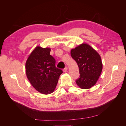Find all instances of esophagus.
<instances>
[{
	"mask_svg": "<svg viewBox=\"0 0 126 126\" xmlns=\"http://www.w3.org/2000/svg\"><path fill=\"white\" fill-rule=\"evenodd\" d=\"M63 70V72H67V70H68V67H65V68H64Z\"/></svg>",
	"mask_w": 126,
	"mask_h": 126,
	"instance_id": "1",
	"label": "esophagus"
}]
</instances>
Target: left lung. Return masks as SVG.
<instances>
[{
  "mask_svg": "<svg viewBox=\"0 0 126 126\" xmlns=\"http://www.w3.org/2000/svg\"><path fill=\"white\" fill-rule=\"evenodd\" d=\"M70 54L79 67L80 76L76 83L81 89L91 88L96 84L102 69L100 55L86 44L71 49Z\"/></svg>",
  "mask_w": 126,
  "mask_h": 126,
  "instance_id": "8db88e82",
  "label": "left lung"
}]
</instances>
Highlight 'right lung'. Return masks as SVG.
I'll use <instances>...</instances> for the list:
<instances>
[{
	"label": "right lung",
	"instance_id": "1",
	"mask_svg": "<svg viewBox=\"0 0 126 126\" xmlns=\"http://www.w3.org/2000/svg\"><path fill=\"white\" fill-rule=\"evenodd\" d=\"M50 49L37 47L26 63V72L29 81L39 93L47 94L55 89L63 71L56 67L55 59L50 55Z\"/></svg>",
	"mask_w": 126,
	"mask_h": 126
}]
</instances>
